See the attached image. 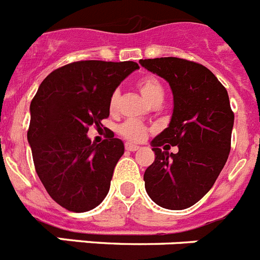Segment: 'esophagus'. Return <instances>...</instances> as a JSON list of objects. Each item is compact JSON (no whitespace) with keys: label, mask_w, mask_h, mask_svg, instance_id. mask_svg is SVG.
<instances>
[{"label":"esophagus","mask_w":260,"mask_h":260,"mask_svg":"<svg viewBox=\"0 0 260 260\" xmlns=\"http://www.w3.org/2000/svg\"><path fill=\"white\" fill-rule=\"evenodd\" d=\"M125 148H126V150H127V151H133V152H134V151L139 150L141 147H139V146H135V144H132V143H126V144H125Z\"/></svg>","instance_id":"34e87169"}]
</instances>
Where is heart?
Returning <instances> with one entry per match:
<instances>
[{"label":"heart","instance_id":"heart-1","mask_svg":"<svg viewBox=\"0 0 260 260\" xmlns=\"http://www.w3.org/2000/svg\"><path fill=\"white\" fill-rule=\"evenodd\" d=\"M138 88H139L143 98L150 104H152L153 102H157V100H161L162 102V99H164V87H162L161 82L156 77H152V75L142 78L138 82ZM118 102L119 91L116 89V91L112 92V95L109 98L110 112H116L117 107H118ZM148 132L150 130H148L147 126H144L139 121H135V119H128V121H126V122H123L122 125L119 126V134L122 135L123 138H126L127 141L132 142L143 141L146 135L148 134Z\"/></svg>","mask_w":260,"mask_h":260}]
</instances>
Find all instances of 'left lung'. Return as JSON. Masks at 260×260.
<instances>
[{
    "mask_svg": "<svg viewBox=\"0 0 260 260\" xmlns=\"http://www.w3.org/2000/svg\"><path fill=\"white\" fill-rule=\"evenodd\" d=\"M139 63L167 80L174 105L169 126L151 142L155 161L144 172L146 191L160 207L185 210L210 191L228 160L234 123L228 92L197 62L161 57ZM165 144L179 152L161 151Z\"/></svg>",
    "mask_w": 260,
    "mask_h": 260,
    "instance_id": "obj_1",
    "label": "left lung"
}]
</instances>
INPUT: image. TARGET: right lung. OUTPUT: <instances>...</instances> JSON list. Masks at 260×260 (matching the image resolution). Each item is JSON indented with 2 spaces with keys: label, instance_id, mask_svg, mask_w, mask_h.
I'll list each match as a JSON object with an SVG mask.
<instances>
[{
  "label": "right lung",
  "instance_id": "1",
  "mask_svg": "<svg viewBox=\"0 0 260 260\" xmlns=\"http://www.w3.org/2000/svg\"><path fill=\"white\" fill-rule=\"evenodd\" d=\"M139 69L137 62L78 61L52 71L32 99L27 139L36 173L53 201L86 212L104 201L125 147L108 132L102 143L87 137L109 117V98Z\"/></svg>",
  "mask_w": 260,
  "mask_h": 260
}]
</instances>
